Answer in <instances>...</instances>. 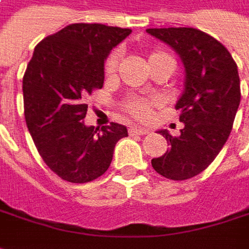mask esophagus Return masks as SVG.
Instances as JSON below:
<instances>
[{
  "label": "esophagus",
  "instance_id": "obj_1",
  "mask_svg": "<svg viewBox=\"0 0 249 249\" xmlns=\"http://www.w3.org/2000/svg\"><path fill=\"white\" fill-rule=\"evenodd\" d=\"M128 132L129 135H147L150 131L147 128H142V126H131L128 129Z\"/></svg>",
  "mask_w": 249,
  "mask_h": 249
}]
</instances>
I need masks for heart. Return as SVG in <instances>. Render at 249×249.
<instances>
[{"label":"heart","mask_w":249,"mask_h":249,"mask_svg":"<svg viewBox=\"0 0 249 249\" xmlns=\"http://www.w3.org/2000/svg\"><path fill=\"white\" fill-rule=\"evenodd\" d=\"M162 60H174V59L168 53L162 52V51H153L149 55L147 63H149V67H151L153 65L162 62ZM117 65H118V55H117V52H113L105 62V73H106V75H113L116 73ZM153 105L154 103L150 102V100L131 96L123 103V108H124V111L128 116H131L135 120H139V121H144L151 116Z\"/></svg>","instance_id":"b5f03b06"}]
</instances>
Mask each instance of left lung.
Segmentation results:
<instances>
[{
  "instance_id": "left-lung-1",
  "label": "left lung",
  "mask_w": 249,
  "mask_h": 249,
  "mask_svg": "<svg viewBox=\"0 0 249 249\" xmlns=\"http://www.w3.org/2000/svg\"><path fill=\"white\" fill-rule=\"evenodd\" d=\"M180 56L184 90L176 103L183 123L179 136L159 131L169 150L151 165L167 179L186 180L201 174L215 160L233 128L241 99L236 62L218 39L192 27L147 29Z\"/></svg>"
}]
</instances>
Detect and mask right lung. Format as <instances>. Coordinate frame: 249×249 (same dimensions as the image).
Returning <instances> with one entry per match:
<instances>
[{
  "mask_svg": "<svg viewBox=\"0 0 249 249\" xmlns=\"http://www.w3.org/2000/svg\"><path fill=\"white\" fill-rule=\"evenodd\" d=\"M131 29L74 23L44 38L23 77L24 118L44 162L71 183H87L110 167L116 143L126 126H87L85 100L105 81L110 51Z\"/></svg>",
  "mask_w": 249,
  "mask_h": 249,
  "instance_id": "add662e5",
  "label": "right lung"
}]
</instances>
